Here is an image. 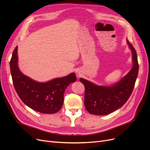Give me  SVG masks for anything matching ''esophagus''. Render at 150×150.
<instances>
[{"label":"esophagus","instance_id":"esophagus-1","mask_svg":"<svg viewBox=\"0 0 150 150\" xmlns=\"http://www.w3.org/2000/svg\"><path fill=\"white\" fill-rule=\"evenodd\" d=\"M78 75H79V74H78Z\"/></svg>","mask_w":150,"mask_h":150}]
</instances>
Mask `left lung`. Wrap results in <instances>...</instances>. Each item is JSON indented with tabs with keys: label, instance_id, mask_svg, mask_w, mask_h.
Here are the masks:
<instances>
[{
	"label": "left lung",
	"instance_id": "1",
	"mask_svg": "<svg viewBox=\"0 0 150 150\" xmlns=\"http://www.w3.org/2000/svg\"><path fill=\"white\" fill-rule=\"evenodd\" d=\"M127 42L132 53V67L119 81L111 86H103L80 78L85 88L84 106L90 114H109L121 108L129 98L137 77L139 64L134 48L128 40Z\"/></svg>",
	"mask_w": 150,
	"mask_h": 150
}]
</instances>
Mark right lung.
<instances>
[{
  "label": "right lung",
  "instance_id": "add662e5",
  "mask_svg": "<svg viewBox=\"0 0 150 150\" xmlns=\"http://www.w3.org/2000/svg\"><path fill=\"white\" fill-rule=\"evenodd\" d=\"M10 70L15 90L23 103L44 114H54L59 111L64 102L66 88L76 80L74 73L47 82L33 80L21 72L19 68L18 47L12 54Z\"/></svg>",
  "mask_w": 150,
  "mask_h": 150
}]
</instances>
